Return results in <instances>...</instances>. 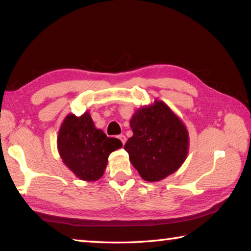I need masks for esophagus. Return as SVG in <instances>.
<instances>
[{"instance_id":"34e87169","label":"esophagus","mask_w":251,"mask_h":251,"mask_svg":"<svg viewBox=\"0 0 251 251\" xmlns=\"http://www.w3.org/2000/svg\"><path fill=\"white\" fill-rule=\"evenodd\" d=\"M118 138H120V141L123 143V145H124V144L126 143V137H125V135H120V136H118Z\"/></svg>"}]
</instances>
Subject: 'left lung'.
Wrapping results in <instances>:
<instances>
[{
  "label": "left lung",
  "instance_id": "8db88e82",
  "mask_svg": "<svg viewBox=\"0 0 251 251\" xmlns=\"http://www.w3.org/2000/svg\"><path fill=\"white\" fill-rule=\"evenodd\" d=\"M129 126L133 136L124 148L144 180L159 181L184 164L189 150L188 130L163 100L136 109Z\"/></svg>",
  "mask_w": 251,
  "mask_h": 251
}]
</instances>
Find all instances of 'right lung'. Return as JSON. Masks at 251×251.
<instances>
[{
  "mask_svg": "<svg viewBox=\"0 0 251 251\" xmlns=\"http://www.w3.org/2000/svg\"><path fill=\"white\" fill-rule=\"evenodd\" d=\"M123 146L95 127L90 112L75 116L69 114L58 130L57 150L67 168L85 181L99 180L107 166L108 156Z\"/></svg>",
  "mask_w": 251,
  "mask_h": 251,
  "instance_id": "right-lung-1",
  "label": "right lung"
}]
</instances>
